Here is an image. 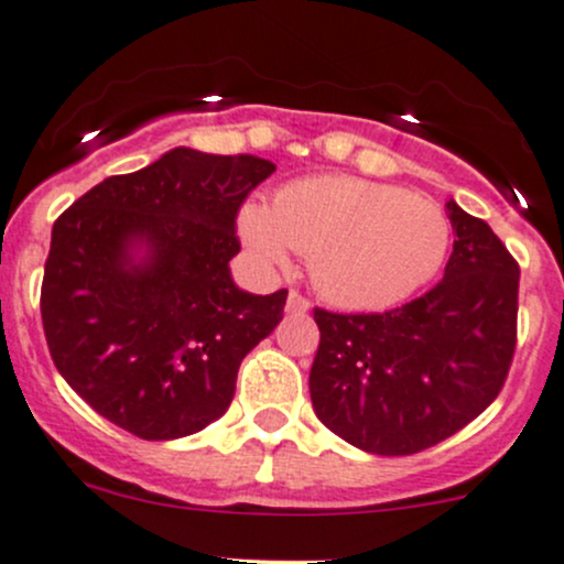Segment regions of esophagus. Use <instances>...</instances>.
<instances>
[{"mask_svg":"<svg viewBox=\"0 0 564 564\" xmlns=\"http://www.w3.org/2000/svg\"><path fill=\"white\" fill-rule=\"evenodd\" d=\"M311 311V302H307L305 297H302L300 292H289V297H286V313H294V316H302V313H307Z\"/></svg>","mask_w":564,"mask_h":564,"instance_id":"1","label":"esophagus"}]
</instances>
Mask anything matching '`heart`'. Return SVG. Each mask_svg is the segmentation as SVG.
I'll use <instances>...</instances> for the list:
<instances>
[{
    "mask_svg": "<svg viewBox=\"0 0 564 564\" xmlns=\"http://www.w3.org/2000/svg\"><path fill=\"white\" fill-rule=\"evenodd\" d=\"M237 229L264 267H286L294 251L307 257L316 292L351 311L413 297L452 246V224L435 203L351 175L286 183L270 207H242Z\"/></svg>",
    "mask_w": 564,
    "mask_h": 564,
    "instance_id": "b5f03b06",
    "label": "heart"
}]
</instances>
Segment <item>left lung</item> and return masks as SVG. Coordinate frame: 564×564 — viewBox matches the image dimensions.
Instances as JSON below:
<instances>
[{"mask_svg": "<svg viewBox=\"0 0 564 564\" xmlns=\"http://www.w3.org/2000/svg\"><path fill=\"white\" fill-rule=\"evenodd\" d=\"M454 251L443 281L387 313L316 307L313 411L367 454L424 452L500 394L517 348L519 264L481 218L446 203Z\"/></svg>", "mask_w": 564, "mask_h": 564, "instance_id": "obj_1", "label": "left lung"}]
</instances>
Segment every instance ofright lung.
<instances>
[{"label": "right lung", "instance_id": "right-lung-1", "mask_svg": "<svg viewBox=\"0 0 564 564\" xmlns=\"http://www.w3.org/2000/svg\"><path fill=\"white\" fill-rule=\"evenodd\" d=\"M272 173L248 153L173 148L56 218L45 340L99 416L142 441H175L227 413L240 361L281 324L289 294H248L229 272L237 210Z\"/></svg>", "mask_w": 564, "mask_h": 564}]
</instances>
